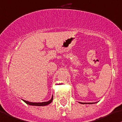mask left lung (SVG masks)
<instances>
[{"label": "left lung", "instance_id": "obj_1", "mask_svg": "<svg viewBox=\"0 0 122 122\" xmlns=\"http://www.w3.org/2000/svg\"><path fill=\"white\" fill-rule=\"evenodd\" d=\"M80 103H81V104H86V103H81V102H79ZM92 103H88V104H91Z\"/></svg>", "mask_w": 122, "mask_h": 122}]
</instances>
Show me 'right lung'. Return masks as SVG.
Listing matches in <instances>:
<instances>
[{"label":"right lung","mask_w":122,"mask_h":122,"mask_svg":"<svg viewBox=\"0 0 122 122\" xmlns=\"http://www.w3.org/2000/svg\"><path fill=\"white\" fill-rule=\"evenodd\" d=\"M52 99H53V97H52V98L51 99V100H50L48 102H38V103H36V102H28V101H24V100H23L25 103H26L27 104L30 105H35V106H46V105H49L50 103H51L52 102Z\"/></svg>","instance_id":"obj_1"}]
</instances>
